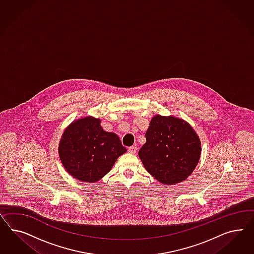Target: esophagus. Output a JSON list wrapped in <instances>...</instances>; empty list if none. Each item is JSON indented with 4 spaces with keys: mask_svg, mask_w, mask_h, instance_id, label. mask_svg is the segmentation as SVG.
Returning <instances> with one entry per match:
<instances>
[{
    "mask_svg": "<svg viewBox=\"0 0 254 254\" xmlns=\"http://www.w3.org/2000/svg\"><path fill=\"white\" fill-rule=\"evenodd\" d=\"M127 151H128V153H130V154H135L136 152H137V147L136 146H130L127 148Z\"/></svg>",
    "mask_w": 254,
    "mask_h": 254,
    "instance_id": "34e87169",
    "label": "esophagus"
}]
</instances>
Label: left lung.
Wrapping results in <instances>:
<instances>
[{
    "label": "left lung",
    "mask_w": 254,
    "mask_h": 254,
    "mask_svg": "<svg viewBox=\"0 0 254 254\" xmlns=\"http://www.w3.org/2000/svg\"><path fill=\"white\" fill-rule=\"evenodd\" d=\"M138 156L147 171L164 185L186 180L199 161L201 143L192 127L173 116H156Z\"/></svg>",
    "instance_id": "left-lung-1"
}]
</instances>
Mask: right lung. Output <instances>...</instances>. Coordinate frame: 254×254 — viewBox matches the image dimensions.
Wrapping results in <instances>:
<instances>
[{"mask_svg":"<svg viewBox=\"0 0 254 254\" xmlns=\"http://www.w3.org/2000/svg\"><path fill=\"white\" fill-rule=\"evenodd\" d=\"M127 152L119 137L104 130L91 116L70 124L62 135L59 154L64 168L77 180L93 184L104 177Z\"/></svg>","mask_w":254,"mask_h":254,"instance_id":"obj_1","label":"right lung"}]
</instances>
